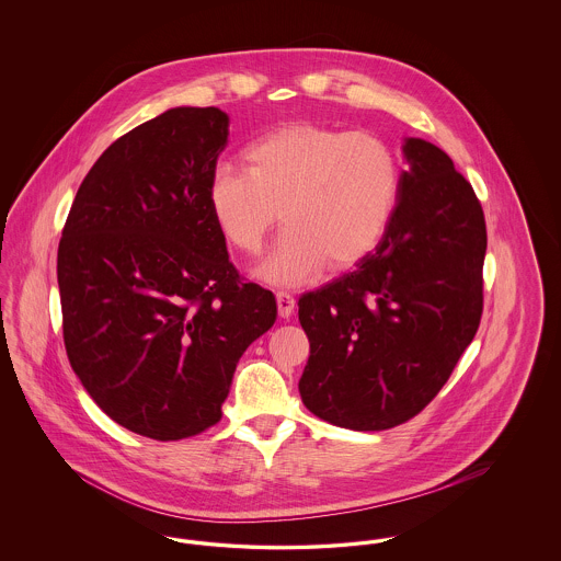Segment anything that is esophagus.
Here are the masks:
<instances>
[{
	"mask_svg": "<svg viewBox=\"0 0 561 561\" xmlns=\"http://www.w3.org/2000/svg\"><path fill=\"white\" fill-rule=\"evenodd\" d=\"M294 307H296V300H294L293 294L277 293V309H279L282 318H290Z\"/></svg>",
	"mask_w": 561,
	"mask_h": 561,
	"instance_id": "34e87169",
	"label": "esophagus"
}]
</instances>
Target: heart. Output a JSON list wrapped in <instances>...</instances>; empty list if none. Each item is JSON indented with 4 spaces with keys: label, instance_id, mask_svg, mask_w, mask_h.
Wrapping results in <instances>:
<instances>
[{
    "label": "heart",
    "instance_id": "1",
    "mask_svg": "<svg viewBox=\"0 0 561 561\" xmlns=\"http://www.w3.org/2000/svg\"><path fill=\"white\" fill-rule=\"evenodd\" d=\"M243 160L245 168L214 170L208 206L225 240L248 256L263 250L282 214L286 231L261 267L273 284L357 265L400 202V158L373 133L286 124L250 142Z\"/></svg>",
    "mask_w": 561,
    "mask_h": 561
}]
</instances>
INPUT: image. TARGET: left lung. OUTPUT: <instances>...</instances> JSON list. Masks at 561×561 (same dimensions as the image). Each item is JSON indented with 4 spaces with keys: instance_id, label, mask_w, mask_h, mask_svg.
I'll use <instances>...</instances> for the list:
<instances>
[{
    "instance_id": "1",
    "label": "left lung",
    "mask_w": 561,
    "mask_h": 561,
    "mask_svg": "<svg viewBox=\"0 0 561 561\" xmlns=\"http://www.w3.org/2000/svg\"><path fill=\"white\" fill-rule=\"evenodd\" d=\"M401 193L376 252L298 298L311 355L302 403L321 421L385 431L448 382L483 311L485 218L439 147L405 138Z\"/></svg>"
}]
</instances>
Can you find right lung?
<instances>
[{"mask_svg":"<svg viewBox=\"0 0 561 561\" xmlns=\"http://www.w3.org/2000/svg\"><path fill=\"white\" fill-rule=\"evenodd\" d=\"M216 107H176L119 136L81 181L58 243L73 373L117 425L176 442L222 416L243 351L277 318L208 206L227 145Z\"/></svg>","mask_w":561,"mask_h":561,"instance_id":"right-lung-1","label":"right lung"}]
</instances>
